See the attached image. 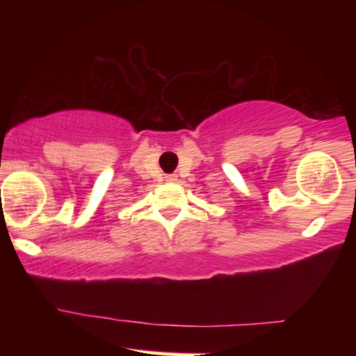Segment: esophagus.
I'll list each match as a JSON object with an SVG mask.
<instances>
[{
    "label": "esophagus",
    "mask_w": 356,
    "mask_h": 356,
    "mask_svg": "<svg viewBox=\"0 0 356 356\" xmlns=\"http://www.w3.org/2000/svg\"><path fill=\"white\" fill-rule=\"evenodd\" d=\"M165 181H167V182H175V181H177V175H175V174L165 175Z\"/></svg>",
    "instance_id": "esophagus-1"
}]
</instances>
